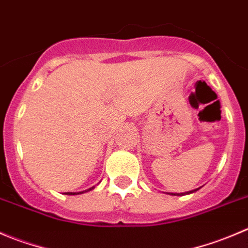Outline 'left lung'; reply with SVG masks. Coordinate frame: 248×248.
<instances>
[{"label": "left lung", "instance_id": "1", "mask_svg": "<svg viewBox=\"0 0 248 248\" xmlns=\"http://www.w3.org/2000/svg\"><path fill=\"white\" fill-rule=\"evenodd\" d=\"M200 188H197V189H193L189 190V192H186V193H166V194H170V195H177V197H181V195H187V194H192V193H195L197 190H199Z\"/></svg>", "mask_w": 248, "mask_h": 248}]
</instances>
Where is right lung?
I'll return each instance as SVG.
<instances>
[{"label": "right lung", "instance_id": "right-lung-1", "mask_svg": "<svg viewBox=\"0 0 248 248\" xmlns=\"http://www.w3.org/2000/svg\"><path fill=\"white\" fill-rule=\"evenodd\" d=\"M95 188V186L94 187H92V188H89V189H87V190H83V192H67V193H63V194H66V195H77V194H83V193H85V192H89V190H92V189H94Z\"/></svg>", "mask_w": 248, "mask_h": 248}]
</instances>
